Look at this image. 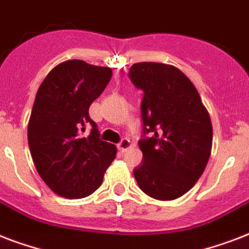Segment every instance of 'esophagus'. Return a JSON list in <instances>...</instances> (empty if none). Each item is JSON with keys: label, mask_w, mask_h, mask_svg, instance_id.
Segmentation results:
<instances>
[{"label": "esophagus", "mask_w": 249, "mask_h": 249, "mask_svg": "<svg viewBox=\"0 0 249 249\" xmlns=\"http://www.w3.org/2000/svg\"><path fill=\"white\" fill-rule=\"evenodd\" d=\"M130 147H132V143H130V141L129 140H123L120 143H117V150H119L121 154L126 151V150H129Z\"/></svg>", "instance_id": "esophagus-1"}]
</instances>
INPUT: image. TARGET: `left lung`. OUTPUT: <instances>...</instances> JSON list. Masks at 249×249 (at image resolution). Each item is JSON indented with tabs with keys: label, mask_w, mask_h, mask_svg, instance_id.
Instances as JSON below:
<instances>
[{
	"label": "left lung",
	"mask_w": 249,
	"mask_h": 249,
	"mask_svg": "<svg viewBox=\"0 0 249 249\" xmlns=\"http://www.w3.org/2000/svg\"><path fill=\"white\" fill-rule=\"evenodd\" d=\"M143 90V163L133 170L140 189L158 200L182 196L204 172L212 150V121L196 88L170 64L142 62L129 70Z\"/></svg>",
	"instance_id": "left-lung-1"
}]
</instances>
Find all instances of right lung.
<instances>
[{
	"mask_svg": "<svg viewBox=\"0 0 249 249\" xmlns=\"http://www.w3.org/2000/svg\"><path fill=\"white\" fill-rule=\"evenodd\" d=\"M112 70L73 59L58 64L37 90L28 144L42 181L59 196L93 194L116 158V146L99 138L89 107L109 83ZM92 125L89 136H83Z\"/></svg>",
	"mask_w": 249,
	"mask_h": 249,
	"instance_id": "obj_1",
	"label": "right lung"
}]
</instances>
